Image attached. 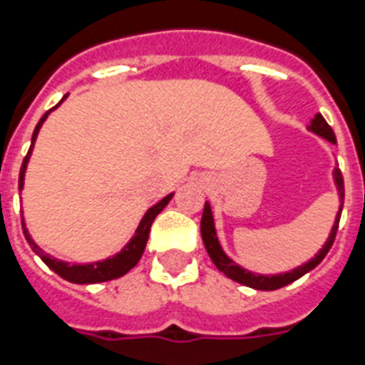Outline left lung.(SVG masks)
<instances>
[{
    "label": "left lung",
    "instance_id": "1",
    "mask_svg": "<svg viewBox=\"0 0 365 365\" xmlns=\"http://www.w3.org/2000/svg\"><path fill=\"white\" fill-rule=\"evenodd\" d=\"M311 128H312V132H317L318 136L326 138V140H329L331 143L337 142V140H335L334 128H331V126L326 123V119H324L320 113H317V115H314ZM335 182H337V187H339V191H341V199H343V197H345V183H343V174H341L339 168L335 170ZM341 210H343V206H341ZM341 210H339V214H337V220H335L334 229H331V235H329L328 242L324 244V248L320 250V254L314 255V259H311L309 263H305V265L297 267V269H294L292 272H284V274H272V277H263V274H255V272L244 271L242 267L235 265L233 261L229 259L227 255L223 254L222 246H220V242H217V239H216V229H214V220H212V212H210V206H208V202H206L205 210H202V220H200V235H202V242H205L206 252H208V255H210V259L214 261V265H216L217 269H220V271L225 274V277H229L231 280H235V282L244 284V286H250V288L263 289V292H271V289L284 288V286H288V284H292L294 280L301 278L303 274H307L309 271H312V269H314V267H317L318 263L324 259V257H326V254H328L329 248H331V244H334L335 235H337V227H339V220H341Z\"/></svg>",
    "mask_w": 365,
    "mask_h": 365
}]
</instances>
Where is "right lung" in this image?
I'll list each match as a JSON object with an SVG mask.
<instances>
[{
    "label": "right lung",
    "mask_w": 365,
    "mask_h": 365,
    "mask_svg": "<svg viewBox=\"0 0 365 365\" xmlns=\"http://www.w3.org/2000/svg\"><path fill=\"white\" fill-rule=\"evenodd\" d=\"M54 108H56V106H54ZM53 110H48L47 113H45V115L39 119V123H37V126H36V130H34L30 151H28V155H26L24 160H22V166H20L19 189H22V185H24L26 165H28V159H30L31 148H34V142H36L37 132H39L43 121L47 119V115ZM170 199H172V195H168V197H165V199L160 200V202H157L153 208H149L148 214L143 216L142 223L138 225V231H136V235H134V239L126 244L125 250H123L121 254L113 255V257H110V259H106V261H98V263H88V265H70V263H66V261L54 259V257H51L48 254H45V252H43V250L39 248V246H37L34 240H31V237L28 235V231H26V227H24V222H22V229H24V237H26V240H28V244L31 246V250H34V252H36V254L39 255V257H41L45 263H47L48 269H53V271L56 272L58 277H62L64 280H68V282H73V284L106 282V280H113V278H119V277H123V274H126V272L130 271L132 267L136 265L138 261H140V257H142V254H143V250H145V244H148L151 223H153V220L157 217V214H160V212H163V208H165V206L170 202Z\"/></svg>",
    "instance_id": "obj_1"
}]
</instances>
